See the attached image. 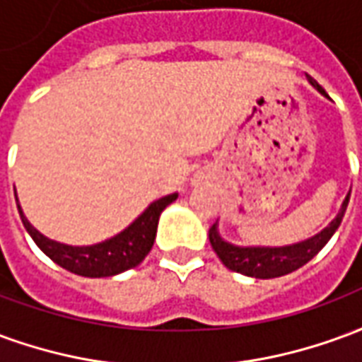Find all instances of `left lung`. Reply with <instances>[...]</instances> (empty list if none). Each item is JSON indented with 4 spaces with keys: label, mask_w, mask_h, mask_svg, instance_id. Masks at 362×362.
<instances>
[{
    "label": "left lung",
    "mask_w": 362,
    "mask_h": 362,
    "mask_svg": "<svg viewBox=\"0 0 362 362\" xmlns=\"http://www.w3.org/2000/svg\"><path fill=\"white\" fill-rule=\"evenodd\" d=\"M306 77L320 95L327 96L326 90L322 89L310 75H306ZM349 196L351 194L345 196L339 211L329 221L327 227H324L310 238H304L300 243L287 244V246H238V244L228 243L219 235V223H215L209 228V243H211L215 254L223 262V266L228 267L230 272L243 273L246 277H256V279L281 277V275H287V273L303 267L304 264H308L326 246L327 240L341 225L343 215L349 204Z\"/></svg>",
    "instance_id": "left-lung-1"
}]
</instances>
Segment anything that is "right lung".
I'll list each match as a JSON object with an SVG mask.
<instances>
[{"label": "right lung", "instance_id": "add662e5", "mask_svg": "<svg viewBox=\"0 0 362 362\" xmlns=\"http://www.w3.org/2000/svg\"><path fill=\"white\" fill-rule=\"evenodd\" d=\"M176 197H178V192L155 199L134 223H129L118 235L110 236L103 243L89 244V246H71V244L52 240L48 236H44L38 228L33 227L27 215L23 213L19 197L15 192L21 221L36 246L52 262H56L64 269L77 273L81 277H112V275H118V273L139 266L153 248L160 213L173 202H176Z\"/></svg>", "mask_w": 362, "mask_h": 362}]
</instances>
